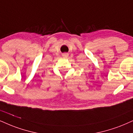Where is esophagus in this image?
<instances>
[{"instance_id":"obj_1","label":"esophagus","mask_w":133,"mask_h":133,"mask_svg":"<svg viewBox=\"0 0 133 133\" xmlns=\"http://www.w3.org/2000/svg\"><path fill=\"white\" fill-rule=\"evenodd\" d=\"M68 55H69V54L68 53H66V52L62 54V56H63V57H64V58H67V57H68Z\"/></svg>"}]
</instances>
